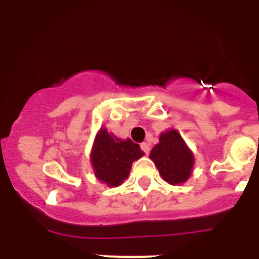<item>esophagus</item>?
Masks as SVG:
<instances>
[{"label": "esophagus", "instance_id": "obj_1", "mask_svg": "<svg viewBox=\"0 0 259 259\" xmlns=\"http://www.w3.org/2000/svg\"><path fill=\"white\" fill-rule=\"evenodd\" d=\"M140 146H141V150H143V152L145 153V154H149V152H150L149 144H148V143H143Z\"/></svg>", "mask_w": 259, "mask_h": 259}]
</instances>
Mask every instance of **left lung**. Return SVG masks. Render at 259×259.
<instances>
[{
	"instance_id": "obj_1",
	"label": "left lung",
	"mask_w": 259,
	"mask_h": 259,
	"mask_svg": "<svg viewBox=\"0 0 259 259\" xmlns=\"http://www.w3.org/2000/svg\"><path fill=\"white\" fill-rule=\"evenodd\" d=\"M149 157L162 178L172 185L187 182L194 163L193 154L175 130L161 135Z\"/></svg>"
}]
</instances>
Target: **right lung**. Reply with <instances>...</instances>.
Masks as SVG:
<instances>
[{"label": "right lung", "mask_w": 259, "mask_h": 259, "mask_svg": "<svg viewBox=\"0 0 259 259\" xmlns=\"http://www.w3.org/2000/svg\"><path fill=\"white\" fill-rule=\"evenodd\" d=\"M143 155L140 146L134 141L116 139L102 128L96 137L91 159L98 180L118 187L128 178L134 161Z\"/></svg>", "instance_id": "add662e5"}]
</instances>
